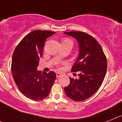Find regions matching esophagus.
<instances>
[{"label":"esophagus","mask_w":122,"mask_h":122,"mask_svg":"<svg viewBox=\"0 0 122 122\" xmlns=\"http://www.w3.org/2000/svg\"><path fill=\"white\" fill-rule=\"evenodd\" d=\"M62 74H61V73H60V72H57V74H56V76H57V78H59L61 76H62Z\"/></svg>","instance_id":"esophagus-1"}]
</instances>
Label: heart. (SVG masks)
I'll return each instance as SVG.
<instances>
[{"instance_id": "obj_1", "label": "heart", "mask_w": 122, "mask_h": 122, "mask_svg": "<svg viewBox=\"0 0 122 122\" xmlns=\"http://www.w3.org/2000/svg\"><path fill=\"white\" fill-rule=\"evenodd\" d=\"M65 40H68V39H65Z\"/></svg>"}]
</instances>
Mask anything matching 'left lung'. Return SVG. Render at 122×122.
<instances>
[{
  "instance_id": "1",
  "label": "left lung",
  "mask_w": 122,
  "mask_h": 122,
  "mask_svg": "<svg viewBox=\"0 0 122 122\" xmlns=\"http://www.w3.org/2000/svg\"><path fill=\"white\" fill-rule=\"evenodd\" d=\"M77 40L79 55L71 71H79L78 79L70 78V84L64 91L75 101H84L98 90L107 70V60L102 47L94 37L81 31L64 32Z\"/></svg>"
}]
</instances>
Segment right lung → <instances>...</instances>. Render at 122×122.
<instances>
[{"label": "right lung", "mask_w": 122, "mask_h": 122, "mask_svg": "<svg viewBox=\"0 0 122 122\" xmlns=\"http://www.w3.org/2000/svg\"><path fill=\"white\" fill-rule=\"evenodd\" d=\"M48 30H34L21 40L12 56L11 72L20 91L34 101L44 99L49 95L56 79L54 71H37L46 39L55 34Z\"/></svg>", "instance_id": "1"}]
</instances>
